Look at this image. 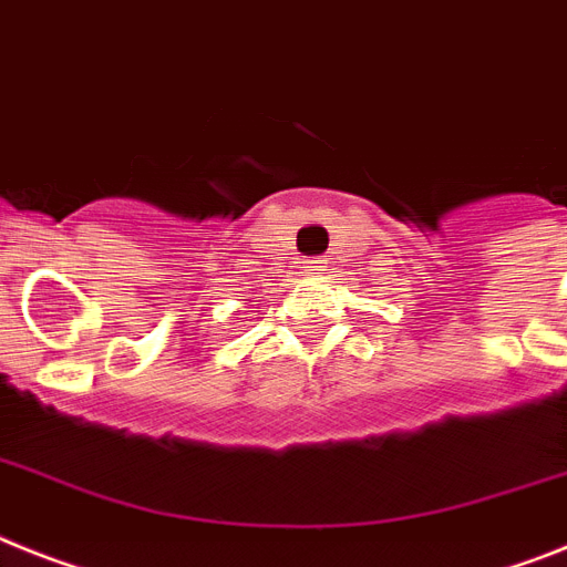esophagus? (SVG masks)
Wrapping results in <instances>:
<instances>
[{
	"label": "esophagus",
	"instance_id": "34e87169",
	"mask_svg": "<svg viewBox=\"0 0 567 567\" xmlns=\"http://www.w3.org/2000/svg\"><path fill=\"white\" fill-rule=\"evenodd\" d=\"M306 268H308V274H322V270L328 268V261L326 259H308Z\"/></svg>",
	"mask_w": 567,
	"mask_h": 567
}]
</instances>
